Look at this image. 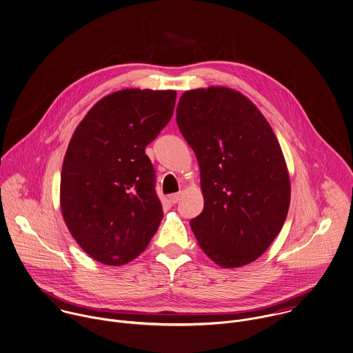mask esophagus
<instances>
[{"label": "esophagus", "instance_id": "1", "mask_svg": "<svg viewBox=\"0 0 353 353\" xmlns=\"http://www.w3.org/2000/svg\"><path fill=\"white\" fill-rule=\"evenodd\" d=\"M181 197H183V192H181V191H180V192H176V194H172V195L169 196V199H170V201H172L173 204L179 203V201L181 200Z\"/></svg>", "mask_w": 353, "mask_h": 353}]
</instances>
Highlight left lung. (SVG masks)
Listing matches in <instances>:
<instances>
[{"label":"left lung","instance_id":"obj_1","mask_svg":"<svg viewBox=\"0 0 353 353\" xmlns=\"http://www.w3.org/2000/svg\"><path fill=\"white\" fill-rule=\"evenodd\" d=\"M177 125L195 152L204 208L191 221L201 250L235 268L260 257L281 230L290 207V177L274 131L239 92L188 90Z\"/></svg>","mask_w":353,"mask_h":353}]
</instances>
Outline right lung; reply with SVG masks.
Masks as SVG:
<instances>
[{"label": "right lung", "mask_w": 353, "mask_h": 353, "mask_svg": "<svg viewBox=\"0 0 353 353\" xmlns=\"http://www.w3.org/2000/svg\"><path fill=\"white\" fill-rule=\"evenodd\" d=\"M174 90L124 89L79 123L61 174V208L79 246L107 265L139 256L156 234L162 204L146 156L173 115Z\"/></svg>", "instance_id": "add662e5"}]
</instances>
